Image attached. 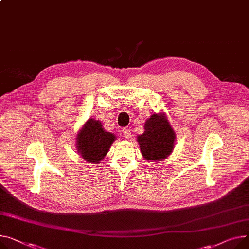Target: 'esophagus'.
Masks as SVG:
<instances>
[{
  "label": "esophagus",
  "instance_id": "34e87169",
  "mask_svg": "<svg viewBox=\"0 0 249 249\" xmlns=\"http://www.w3.org/2000/svg\"><path fill=\"white\" fill-rule=\"evenodd\" d=\"M122 133H123V136L126 138V139H129L131 138V132L128 128H123L122 129Z\"/></svg>",
  "mask_w": 249,
  "mask_h": 249
}]
</instances>
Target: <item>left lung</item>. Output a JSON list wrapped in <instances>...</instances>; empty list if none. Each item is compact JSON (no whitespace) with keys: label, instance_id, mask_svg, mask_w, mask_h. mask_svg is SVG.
<instances>
[{"label":"left lung","instance_id":"obj_1","mask_svg":"<svg viewBox=\"0 0 249 249\" xmlns=\"http://www.w3.org/2000/svg\"><path fill=\"white\" fill-rule=\"evenodd\" d=\"M145 131L138 136L141 153L145 159L161 160L170 155L175 133L163 115L153 114L145 122Z\"/></svg>","mask_w":249,"mask_h":249}]
</instances>
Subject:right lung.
<instances>
[{
	"mask_svg": "<svg viewBox=\"0 0 249 249\" xmlns=\"http://www.w3.org/2000/svg\"><path fill=\"white\" fill-rule=\"evenodd\" d=\"M114 140L115 136L105 132L100 122L89 119L78 134V152L89 163H99L109 151Z\"/></svg>",
	"mask_w": 249,
	"mask_h": 249,
	"instance_id": "add662e5",
	"label": "right lung"
}]
</instances>
